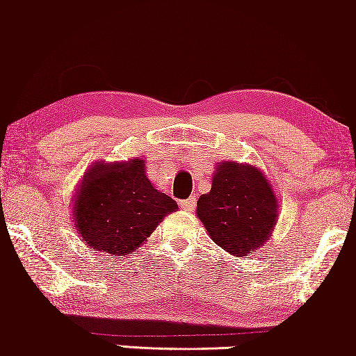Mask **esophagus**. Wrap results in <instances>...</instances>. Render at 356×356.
<instances>
[{"label":"esophagus","instance_id":"34e87169","mask_svg":"<svg viewBox=\"0 0 356 356\" xmlns=\"http://www.w3.org/2000/svg\"><path fill=\"white\" fill-rule=\"evenodd\" d=\"M179 207H181V210L185 211H193L195 207H197V198L191 197L188 200H183V202H179Z\"/></svg>","mask_w":356,"mask_h":356}]
</instances>
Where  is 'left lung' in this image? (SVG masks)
Segmentation results:
<instances>
[{
    "instance_id": "obj_1",
    "label": "left lung",
    "mask_w": 356,
    "mask_h": 356,
    "mask_svg": "<svg viewBox=\"0 0 356 356\" xmlns=\"http://www.w3.org/2000/svg\"><path fill=\"white\" fill-rule=\"evenodd\" d=\"M279 202L257 166L222 161L211 190L197 203V217L217 245L237 257L264 245L277 222Z\"/></svg>"
}]
</instances>
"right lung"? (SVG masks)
I'll return each instance as SVG.
<instances>
[{
    "instance_id": "right-lung-1",
    "label": "right lung",
    "mask_w": 356,
    "mask_h": 356,
    "mask_svg": "<svg viewBox=\"0 0 356 356\" xmlns=\"http://www.w3.org/2000/svg\"><path fill=\"white\" fill-rule=\"evenodd\" d=\"M177 202L147 179L145 159L94 163L74 200V225L87 245L113 257L147 241Z\"/></svg>"
}]
</instances>
